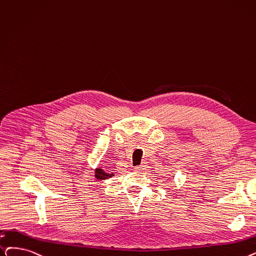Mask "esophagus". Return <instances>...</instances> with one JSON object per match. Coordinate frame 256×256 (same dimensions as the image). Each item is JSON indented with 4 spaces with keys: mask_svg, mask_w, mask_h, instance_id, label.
<instances>
[{
    "mask_svg": "<svg viewBox=\"0 0 256 256\" xmlns=\"http://www.w3.org/2000/svg\"><path fill=\"white\" fill-rule=\"evenodd\" d=\"M148 168H146V164H141V165H138V166H136V168H135V170L136 172H144V170H146Z\"/></svg>",
    "mask_w": 256,
    "mask_h": 256,
    "instance_id": "1",
    "label": "esophagus"
}]
</instances>
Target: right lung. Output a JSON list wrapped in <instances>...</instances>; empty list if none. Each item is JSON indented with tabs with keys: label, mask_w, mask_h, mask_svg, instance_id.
<instances>
[{
	"label": "right lung",
	"mask_w": 256,
	"mask_h": 256,
	"mask_svg": "<svg viewBox=\"0 0 256 256\" xmlns=\"http://www.w3.org/2000/svg\"><path fill=\"white\" fill-rule=\"evenodd\" d=\"M114 174H108L102 168H96L95 170V176L97 178V180H106L108 178H112Z\"/></svg>",
	"instance_id": "right-lung-1"
}]
</instances>
